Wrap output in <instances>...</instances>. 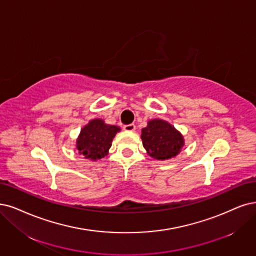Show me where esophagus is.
Instances as JSON below:
<instances>
[{
  "mask_svg": "<svg viewBox=\"0 0 256 256\" xmlns=\"http://www.w3.org/2000/svg\"><path fill=\"white\" fill-rule=\"evenodd\" d=\"M135 128H136V126H135L134 123H130V124L123 126V130H128V132H133V130H135Z\"/></svg>",
  "mask_w": 256,
  "mask_h": 256,
  "instance_id": "obj_1",
  "label": "esophagus"
}]
</instances>
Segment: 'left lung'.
Here are the masks:
<instances>
[{"label": "left lung", "instance_id": "obj_1", "mask_svg": "<svg viewBox=\"0 0 256 256\" xmlns=\"http://www.w3.org/2000/svg\"><path fill=\"white\" fill-rule=\"evenodd\" d=\"M142 144L150 156L164 160L176 156L184 146V138L166 121L154 119L141 130Z\"/></svg>", "mask_w": 256, "mask_h": 256}]
</instances>
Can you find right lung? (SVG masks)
<instances>
[{
    "label": "right lung",
    "instance_id": "obj_1",
    "mask_svg": "<svg viewBox=\"0 0 256 256\" xmlns=\"http://www.w3.org/2000/svg\"><path fill=\"white\" fill-rule=\"evenodd\" d=\"M119 130L120 128L106 124L103 120H92L81 130V134L77 140V148L80 154L92 160L104 157L112 146V138Z\"/></svg>",
    "mask_w": 256,
    "mask_h": 256
}]
</instances>
